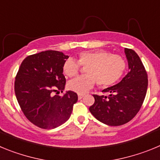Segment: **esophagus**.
<instances>
[{
	"mask_svg": "<svg viewBox=\"0 0 160 160\" xmlns=\"http://www.w3.org/2000/svg\"><path fill=\"white\" fill-rule=\"evenodd\" d=\"M78 99H82L83 97H84V94H78Z\"/></svg>",
	"mask_w": 160,
	"mask_h": 160,
	"instance_id": "1",
	"label": "esophagus"
}]
</instances>
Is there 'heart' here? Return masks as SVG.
I'll return each mask as SVG.
<instances>
[{"label":"heart","instance_id":"b5f03b06","mask_svg":"<svg viewBox=\"0 0 160 160\" xmlns=\"http://www.w3.org/2000/svg\"><path fill=\"white\" fill-rule=\"evenodd\" d=\"M87 74L78 76L68 82V89L79 94L87 93L97 81L101 87H107L116 82L126 70L125 59L116 53H111L105 49L82 51L78 56V62L69 58L63 65V73L68 78L78 73L80 66H85Z\"/></svg>","mask_w":160,"mask_h":160}]
</instances>
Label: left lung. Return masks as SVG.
Listing matches in <instances>:
<instances>
[{
    "mask_svg": "<svg viewBox=\"0 0 160 160\" xmlns=\"http://www.w3.org/2000/svg\"><path fill=\"white\" fill-rule=\"evenodd\" d=\"M129 72L118 84L105 89L108 96L94 94L90 113L98 121L109 126H121L131 121L139 111L148 90L145 67L133 49L125 48Z\"/></svg>",
    "mask_w": 160,
    "mask_h": 160,
    "instance_id": "obj_1",
    "label": "left lung"
}]
</instances>
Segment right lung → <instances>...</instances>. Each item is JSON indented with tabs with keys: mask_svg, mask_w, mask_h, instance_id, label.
<instances>
[{
	"mask_svg": "<svg viewBox=\"0 0 160 160\" xmlns=\"http://www.w3.org/2000/svg\"><path fill=\"white\" fill-rule=\"evenodd\" d=\"M67 55L55 50H46L25 58L21 64L14 82V90L25 116L42 129H53L70 117L78 94L62 92L66 85L63 65Z\"/></svg>",
	"mask_w": 160,
	"mask_h": 160,
	"instance_id": "add662e5",
	"label": "right lung"
}]
</instances>
